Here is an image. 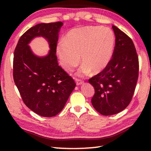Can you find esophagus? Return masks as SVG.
Returning <instances> with one entry per match:
<instances>
[{"mask_svg":"<svg viewBox=\"0 0 151 151\" xmlns=\"http://www.w3.org/2000/svg\"><path fill=\"white\" fill-rule=\"evenodd\" d=\"M76 81H77V83L78 82V81H77V80H76Z\"/></svg>","mask_w":151,"mask_h":151,"instance_id":"1","label":"esophagus"}]
</instances>
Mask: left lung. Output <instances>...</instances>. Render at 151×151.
I'll use <instances>...</instances> for the list:
<instances>
[{"instance_id":"1","label":"left lung","mask_w":151,"mask_h":151,"mask_svg":"<svg viewBox=\"0 0 151 151\" xmlns=\"http://www.w3.org/2000/svg\"><path fill=\"white\" fill-rule=\"evenodd\" d=\"M62 22L40 23L22 35L15 47L13 64L14 82L24 103L43 117H54L63 110L75 82L58 65L56 46ZM36 37H43L50 44L47 55H34L29 46Z\"/></svg>"}]
</instances>
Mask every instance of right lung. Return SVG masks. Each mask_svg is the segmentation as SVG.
<instances>
[{
  "label": "right lung",
  "instance_id": "1",
  "mask_svg": "<svg viewBox=\"0 0 151 151\" xmlns=\"http://www.w3.org/2000/svg\"><path fill=\"white\" fill-rule=\"evenodd\" d=\"M115 42L111 60L89 82L93 86V106L103 115L119 113L132 100L139 73V60L132 40L116 27H112Z\"/></svg>",
  "mask_w": 151,
  "mask_h": 151
}]
</instances>
